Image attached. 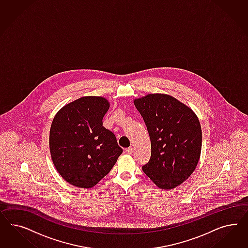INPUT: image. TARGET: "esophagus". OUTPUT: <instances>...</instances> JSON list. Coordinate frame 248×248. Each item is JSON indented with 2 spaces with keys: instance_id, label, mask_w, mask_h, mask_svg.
Wrapping results in <instances>:
<instances>
[{
  "instance_id": "esophagus-1",
  "label": "esophagus",
  "mask_w": 248,
  "mask_h": 248,
  "mask_svg": "<svg viewBox=\"0 0 248 248\" xmlns=\"http://www.w3.org/2000/svg\"><path fill=\"white\" fill-rule=\"evenodd\" d=\"M125 152L127 153L128 155H132L133 152H134V149H133V147H129V148L125 149Z\"/></svg>"
}]
</instances>
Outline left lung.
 Returning a JSON list of instances; mask_svg holds the SVG:
<instances>
[{
    "label": "left lung",
    "mask_w": 248,
    "mask_h": 248,
    "mask_svg": "<svg viewBox=\"0 0 248 248\" xmlns=\"http://www.w3.org/2000/svg\"><path fill=\"white\" fill-rule=\"evenodd\" d=\"M151 140V158L142 167L153 183L170 190L194 173L202 149V129L187 105L165 93H148L134 100Z\"/></svg>",
    "instance_id": "8db88e82"
}]
</instances>
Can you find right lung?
I'll return each mask as SVG.
<instances>
[{
    "instance_id": "right-lung-1",
    "label": "right lung",
    "mask_w": 248,
    "mask_h": 248,
    "mask_svg": "<svg viewBox=\"0 0 248 248\" xmlns=\"http://www.w3.org/2000/svg\"><path fill=\"white\" fill-rule=\"evenodd\" d=\"M110 107L102 96H83L62 107L50 129L49 147L55 169L70 185L93 187L109 173L123 149L103 126Z\"/></svg>"
}]
</instances>
